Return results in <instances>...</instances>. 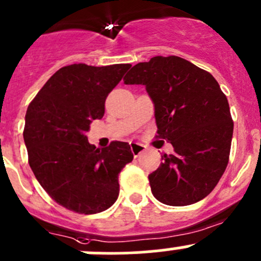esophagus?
<instances>
[{
	"label": "esophagus",
	"instance_id": "34e87169",
	"mask_svg": "<svg viewBox=\"0 0 261 261\" xmlns=\"http://www.w3.org/2000/svg\"><path fill=\"white\" fill-rule=\"evenodd\" d=\"M130 149H132V153H133V156L138 157L139 154L143 153V152L146 151V147H144L143 144H139V143H136V142H132Z\"/></svg>",
	"mask_w": 261,
	"mask_h": 261
}]
</instances>
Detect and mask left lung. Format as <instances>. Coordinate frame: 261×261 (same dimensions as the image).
Here are the masks:
<instances>
[{
  "instance_id": "obj_1",
  "label": "left lung",
  "mask_w": 261,
  "mask_h": 261,
  "mask_svg": "<svg viewBox=\"0 0 261 261\" xmlns=\"http://www.w3.org/2000/svg\"><path fill=\"white\" fill-rule=\"evenodd\" d=\"M125 85H143L154 107L157 133L174 147L148 175L153 197L167 205L207 197L228 164L233 122L226 95L210 72L176 56L132 67Z\"/></svg>"
}]
</instances>
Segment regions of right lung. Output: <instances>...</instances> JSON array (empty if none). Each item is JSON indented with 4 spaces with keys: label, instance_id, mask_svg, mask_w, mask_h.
<instances>
[{
    "label": "right lung",
    "instance_id": "add662e5",
    "mask_svg": "<svg viewBox=\"0 0 261 261\" xmlns=\"http://www.w3.org/2000/svg\"><path fill=\"white\" fill-rule=\"evenodd\" d=\"M130 64H69L42 87L25 115L29 165L51 199L69 211L94 215L119 195V172L133 160L127 142L96 148L87 141L92 120L101 119L105 100Z\"/></svg>",
    "mask_w": 261,
    "mask_h": 261
}]
</instances>
